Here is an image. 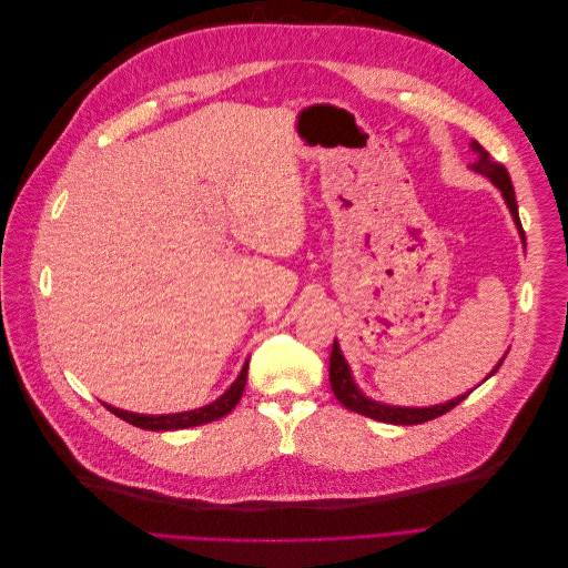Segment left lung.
<instances>
[{
    "instance_id": "1",
    "label": "left lung",
    "mask_w": 568,
    "mask_h": 568,
    "mask_svg": "<svg viewBox=\"0 0 568 568\" xmlns=\"http://www.w3.org/2000/svg\"><path fill=\"white\" fill-rule=\"evenodd\" d=\"M471 151L476 161L471 163V170L474 173H480L484 178H488L497 189H500V194L507 203V209L511 213V220L514 225H517L519 230V236H521V244L526 248V234L521 230V220H519V205H517V196H514V186H511V180H509V173L505 170L503 163H495L490 159V153L480 146L476 140H471ZM507 357V353L503 355V359ZM503 359L497 363L490 374L486 376V379H490V376L500 369ZM484 379V382H486ZM329 382H332V390L338 398V403L343 407H348L353 412H357V415H365L369 419H376V422H386V424H398V426H412V424H422V422H428V419H436L440 415H445V412H450L455 405H459L467 395L474 390H467L457 395V398L448 400V403H438V405H428V407H405V405H388V403H382V400H374L369 398V395L359 388L353 379V372H351V365L346 363V357H343V351L338 346V341H334L332 346V357H329ZM480 382V384H484Z\"/></svg>"
}]
</instances>
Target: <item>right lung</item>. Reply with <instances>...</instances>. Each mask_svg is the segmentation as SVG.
Returning <instances> with one entry per match:
<instances>
[{"label": "right lung", "instance_id": "add662e5", "mask_svg": "<svg viewBox=\"0 0 568 568\" xmlns=\"http://www.w3.org/2000/svg\"><path fill=\"white\" fill-rule=\"evenodd\" d=\"M246 376H248V359L244 363L242 372H239L236 379L232 382V386L215 398L213 403L196 407V409H186V412H173V415H136V412H128V409H118L113 405H106L115 417L125 419L132 426L146 428V432H175V428H189V426H199V424H209L215 422L220 417L230 415V412L236 407V403L242 400V393L246 386Z\"/></svg>", "mask_w": 568, "mask_h": 568}]
</instances>
